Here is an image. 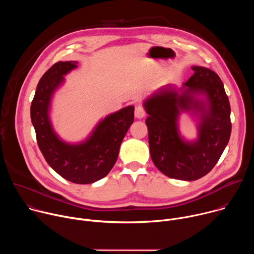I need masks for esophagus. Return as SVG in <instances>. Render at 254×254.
<instances>
[{
    "label": "esophagus",
    "mask_w": 254,
    "mask_h": 254,
    "mask_svg": "<svg viewBox=\"0 0 254 254\" xmlns=\"http://www.w3.org/2000/svg\"><path fill=\"white\" fill-rule=\"evenodd\" d=\"M134 117H135L136 119H142V118L146 117V111H144L143 106L137 105V106L135 107V110H134Z\"/></svg>",
    "instance_id": "1"
}]
</instances>
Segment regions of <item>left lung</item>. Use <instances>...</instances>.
I'll return each instance as SVG.
<instances>
[{"mask_svg":"<svg viewBox=\"0 0 254 254\" xmlns=\"http://www.w3.org/2000/svg\"><path fill=\"white\" fill-rule=\"evenodd\" d=\"M192 69L194 74L182 88L167 84L143 102L155 166L164 175L184 181L207 175L220 159L231 133L230 104L220 77L205 67ZM181 111L199 117L196 141L180 136L177 119Z\"/></svg>","mask_w":254,"mask_h":254,"instance_id":"1","label":"left lung"}]
</instances>
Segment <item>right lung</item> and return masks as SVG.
Masks as SVG:
<instances>
[{"mask_svg": "<svg viewBox=\"0 0 254 254\" xmlns=\"http://www.w3.org/2000/svg\"><path fill=\"white\" fill-rule=\"evenodd\" d=\"M77 61H59L41 77L31 103V121L41 153L62 178L75 184H91L104 178L115 166L121 143L133 123L132 105L104 118L91 134L79 143H68L53 130L49 108L64 75L77 67Z\"/></svg>", "mask_w": 254, "mask_h": 254, "instance_id": "obj_1", "label": "right lung"}]
</instances>
